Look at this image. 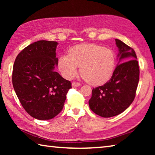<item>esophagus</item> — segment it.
Returning a JSON list of instances; mask_svg holds the SVG:
<instances>
[{"label":"esophagus","instance_id":"obj_1","mask_svg":"<svg viewBox=\"0 0 155 155\" xmlns=\"http://www.w3.org/2000/svg\"><path fill=\"white\" fill-rule=\"evenodd\" d=\"M72 87H79V86H81V84L79 83L73 82L72 83Z\"/></svg>","mask_w":155,"mask_h":155}]
</instances>
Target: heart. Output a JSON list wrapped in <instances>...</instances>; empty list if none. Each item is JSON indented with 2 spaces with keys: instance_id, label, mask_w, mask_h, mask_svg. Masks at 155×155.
I'll list each match as a JSON object with an SVG mask.
<instances>
[{
  "instance_id": "b5f03b06",
  "label": "heart",
  "mask_w": 155,
  "mask_h": 155,
  "mask_svg": "<svg viewBox=\"0 0 155 155\" xmlns=\"http://www.w3.org/2000/svg\"><path fill=\"white\" fill-rule=\"evenodd\" d=\"M78 66L84 79L93 85H100L111 78L115 67V57L111 50L94 44H79L70 48L68 54L58 60V68L65 78L77 74Z\"/></svg>"
}]
</instances>
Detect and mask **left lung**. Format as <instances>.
<instances>
[{"mask_svg": "<svg viewBox=\"0 0 155 155\" xmlns=\"http://www.w3.org/2000/svg\"><path fill=\"white\" fill-rule=\"evenodd\" d=\"M119 60L112 77L104 85L93 88L89 101L91 111L103 117L115 116L124 111L135 98L140 79L135 52L121 40L115 39Z\"/></svg>", "mask_w": 155, "mask_h": 155, "instance_id": "left-lung-1", "label": "left lung"}]
</instances>
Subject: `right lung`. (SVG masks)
<instances>
[{
  "instance_id": "obj_1",
  "label": "right lung",
  "mask_w": 155,
  "mask_h": 155,
  "mask_svg": "<svg viewBox=\"0 0 155 155\" xmlns=\"http://www.w3.org/2000/svg\"><path fill=\"white\" fill-rule=\"evenodd\" d=\"M57 41L40 40L26 47L15 58L12 83L15 92L31 116L38 120L53 118L64 107L72 88L54 68Z\"/></svg>"
}]
</instances>
